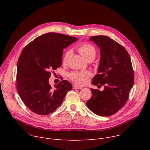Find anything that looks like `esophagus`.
<instances>
[{"instance_id":"esophagus-1","label":"esophagus","mask_w":150,"mask_h":150,"mask_svg":"<svg viewBox=\"0 0 150 150\" xmlns=\"http://www.w3.org/2000/svg\"><path fill=\"white\" fill-rule=\"evenodd\" d=\"M72 88H73V89H79V90L82 88V87L78 86V85H74L72 86Z\"/></svg>"}]
</instances>
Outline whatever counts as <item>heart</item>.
I'll list each match as a JSON object with an SVG mask.
<instances>
[{"label": "heart", "instance_id": "obj_1", "mask_svg": "<svg viewBox=\"0 0 150 150\" xmlns=\"http://www.w3.org/2000/svg\"><path fill=\"white\" fill-rule=\"evenodd\" d=\"M79 53L81 56L87 60L89 59H94L96 55V50L94 46L89 44H83L80 46L78 49ZM71 53V50H68L63 57V62H67L68 57ZM91 75V73L88 71L83 72H73L69 75L70 78L75 82L79 85H84L86 83L89 79V77Z\"/></svg>", "mask_w": 150, "mask_h": 150}]
</instances>
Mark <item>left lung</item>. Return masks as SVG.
Returning <instances> with one entry per match:
<instances>
[{
    "instance_id": "obj_1",
    "label": "left lung",
    "mask_w": 150,
    "mask_h": 150,
    "mask_svg": "<svg viewBox=\"0 0 150 150\" xmlns=\"http://www.w3.org/2000/svg\"><path fill=\"white\" fill-rule=\"evenodd\" d=\"M100 50L97 74L92 81L104 89L90 88L92 96L86 103L88 108L101 116L117 113L126 104L134 85V74L130 56L126 50L110 37L92 36L89 39Z\"/></svg>"
}]
</instances>
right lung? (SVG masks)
Segmentation results:
<instances>
[{"label":"right lung","instance_id":"1","mask_svg":"<svg viewBox=\"0 0 150 150\" xmlns=\"http://www.w3.org/2000/svg\"><path fill=\"white\" fill-rule=\"evenodd\" d=\"M78 40L59 33H46L35 38L21 52L17 63L16 87L21 100L34 113H53L72 89L66 80L53 88L49 79L51 71L62 65L63 49Z\"/></svg>","mask_w":150,"mask_h":150}]
</instances>
